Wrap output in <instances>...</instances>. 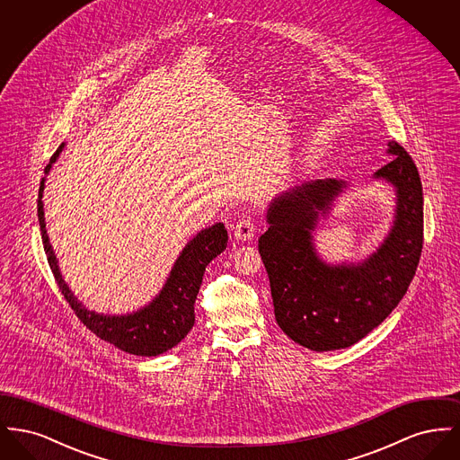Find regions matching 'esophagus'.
Listing matches in <instances>:
<instances>
[{"label":"esophagus","instance_id":"1","mask_svg":"<svg viewBox=\"0 0 460 460\" xmlns=\"http://www.w3.org/2000/svg\"><path fill=\"white\" fill-rule=\"evenodd\" d=\"M255 220L252 217H241L234 226V238L238 241H250L255 234Z\"/></svg>","mask_w":460,"mask_h":460}]
</instances>
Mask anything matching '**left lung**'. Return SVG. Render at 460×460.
Listing matches in <instances>:
<instances>
[{
    "label": "left lung",
    "mask_w": 460,
    "mask_h": 460,
    "mask_svg": "<svg viewBox=\"0 0 460 460\" xmlns=\"http://www.w3.org/2000/svg\"><path fill=\"white\" fill-rule=\"evenodd\" d=\"M394 158L374 177L396 188V217L381 248L360 265L329 267L312 248L317 214L343 182L317 179L274 199L259 240L279 328L308 350L347 349L379 326L416 276L424 240L422 184L412 156L392 141Z\"/></svg>",
    "instance_id": "8db88e82"
}]
</instances>
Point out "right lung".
Masks as SVG:
<instances>
[{"mask_svg":"<svg viewBox=\"0 0 460 460\" xmlns=\"http://www.w3.org/2000/svg\"><path fill=\"white\" fill-rule=\"evenodd\" d=\"M62 148L64 145L53 154L44 172L51 169V164L57 160ZM43 190L44 179H41L38 217L41 226L44 253L57 285L60 288L70 308L74 310V314L79 317V321L98 338L132 355L155 357L174 349L181 340H184V336L195 324V300L203 281L205 267L227 246V231L224 224L219 222L198 233L197 238L188 243V246L182 250L181 257L175 262L171 278L167 279L164 289L150 305L145 306L136 314H128L120 317L100 315V314L89 312L81 305L60 276L57 257L51 250V244L46 234L43 201H41Z\"/></svg>","mask_w":460,"mask_h":460,"instance_id":"add662e5","label":"right lung"}]
</instances>
